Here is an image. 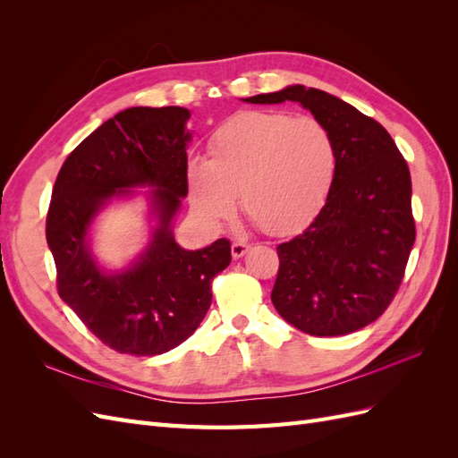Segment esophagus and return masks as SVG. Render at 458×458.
I'll return each mask as SVG.
<instances>
[{
	"label": "esophagus",
	"mask_w": 458,
	"mask_h": 458,
	"mask_svg": "<svg viewBox=\"0 0 458 458\" xmlns=\"http://www.w3.org/2000/svg\"><path fill=\"white\" fill-rule=\"evenodd\" d=\"M248 250H250V244H248V242H241V241H237V242H233V244H231V254H233V258H234V259L242 258Z\"/></svg>",
	"instance_id": "obj_1"
}]
</instances>
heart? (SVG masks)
<instances>
[{"instance_id":"b5f03b06","label":"heart","mask_w":458,"mask_h":458,"mask_svg":"<svg viewBox=\"0 0 458 458\" xmlns=\"http://www.w3.org/2000/svg\"><path fill=\"white\" fill-rule=\"evenodd\" d=\"M208 160L187 164L195 214L221 225L242 214L271 237L298 233L321 210L336 174V145L323 122L283 110H244L208 141Z\"/></svg>"}]
</instances>
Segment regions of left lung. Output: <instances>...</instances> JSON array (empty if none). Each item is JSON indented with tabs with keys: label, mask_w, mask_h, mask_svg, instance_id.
<instances>
[{
	"label": "left lung",
	"mask_w": 458,
	"mask_h": 458,
	"mask_svg": "<svg viewBox=\"0 0 458 458\" xmlns=\"http://www.w3.org/2000/svg\"><path fill=\"white\" fill-rule=\"evenodd\" d=\"M244 101L300 103L336 145L335 182L321 212L301 234L276 246L273 306L311 336L350 335L377 321L397 294L417 237L409 165L392 135L315 88L288 86Z\"/></svg>",
	"instance_id": "left-lung-1"
}]
</instances>
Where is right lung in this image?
<instances>
[{
  "label": "right lung",
  "instance_id": "right-lung-1",
  "mask_svg": "<svg viewBox=\"0 0 458 458\" xmlns=\"http://www.w3.org/2000/svg\"><path fill=\"white\" fill-rule=\"evenodd\" d=\"M189 116L182 106L122 110L68 155L53 187L46 237L59 296L118 353L160 355L187 340L210 308L214 276L231 263L227 239L185 250L170 229L187 197ZM145 184L156 187L159 227L130 270L105 274L89 252L90 221L108 198Z\"/></svg>",
  "mask_w": 458,
  "mask_h": 458
}]
</instances>
